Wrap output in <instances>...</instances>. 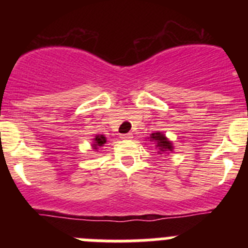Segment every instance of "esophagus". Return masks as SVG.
Instances as JSON below:
<instances>
[{
  "mask_svg": "<svg viewBox=\"0 0 248 248\" xmlns=\"http://www.w3.org/2000/svg\"><path fill=\"white\" fill-rule=\"evenodd\" d=\"M120 138H121V139H124V140H131L132 138H133V134H132V133L121 134V136H120Z\"/></svg>",
  "mask_w": 248,
  "mask_h": 248,
  "instance_id": "34e87169",
  "label": "esophagus"
}]
</instances>
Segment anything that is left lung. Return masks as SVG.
I'll return each instance as SVG.
<instances>
[{
	"mask_svg": "<svg viewBox=\"0 0 248 248\" xmlns=\"http://www.w3.org/2000/svg\"><path fill=\"white\" fill-rule=\"evenodd\" d=\"M147 139L155 145V147L157 150V154L161 155V156L162 155H168L169 152L174 151V144H172L171 140L167 138L163 132H155V133H151Z\"/></svg>",
	"mask_w": 248,
	"mask_h": 248,
	"instance_id": "1",
	"label": "left lung"
}]
</instances>
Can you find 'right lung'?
<instances>
[{"label":"right lung","instance_id":"1","mask_svg":"<svg viewBox=\"0 0 248 248\" xmlns=\"http://www.w3.org/2000/svg\"><path fill=\"white\" fill-rule=\"evenodd\" d=\"M108 141L106 138V136H103V134H97V136H94V138L92 139V149L94 150V151H97V150L99 149V147L104 146V144Z\"/></svg>","mask_w":248,"mask_h":248}]
</instances>
